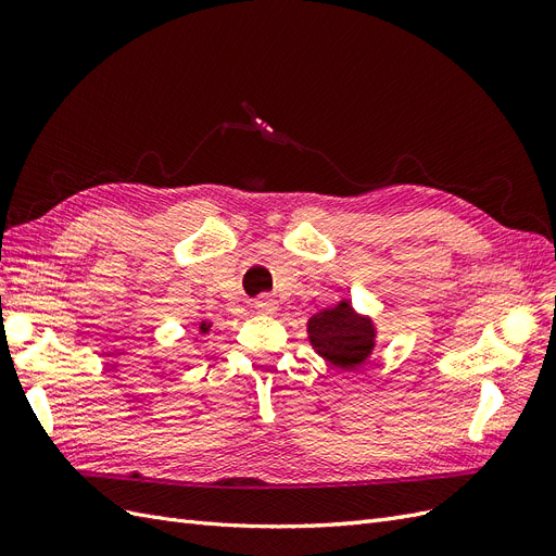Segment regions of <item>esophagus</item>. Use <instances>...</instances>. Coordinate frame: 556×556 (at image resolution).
I'll list each match as a JSON object with an SVG mask.
<instances>
[{"instance_id": "1", "label": "esophagus", "mask_w": 556, "mask_h": 556, "mask_svg": "<svg viewBox=\"0 0 556 556\" xmlns=\"http://www.w3.org/2000/svg\"><path fill=\"white\" fill-rule=\"evenodd\" d=\"M252 306H255V311H260V313H274L278 308V301L274 296L262 294L260 299L252 301Z\"/></svg>"}]
</instances>
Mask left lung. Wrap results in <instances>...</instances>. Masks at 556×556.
<instances>
[{"label":"left lung","instance_id":"left-lung-1","mask_svg":"<svg viewBox=\"0 0 556 556\" xmlns=\"http://www.w3.org/2000/svg\"><path fill=\"white\" fill-rule=\"evenodd\" d=\"M308 339L313 348L329 364L339 368H355L371 355L376 329L366 317H359L348 301L319 311L308 323Z\"/></svg>","mask_w":556,"mask_h":556}]
</instances>
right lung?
I'll return each mask as SVG.
<instances>
[{
    "mask_svg": "<svg viewBox=\"0 0 556 556\" xmlns=\"http://www.w3.org/2000/svg\"><path fill=\"white\" fill-rule=\"evenodd\" d=\"M208 327H211V325H206V323H204V325H201V327H199V329H201V331H204V333H206V331H208Z\"/></svg>",
    "mask_w": 556,
    "mask_h": 556,
    "instance_id": "add662e5",
    "label": "right lung"
}]
</instances>
